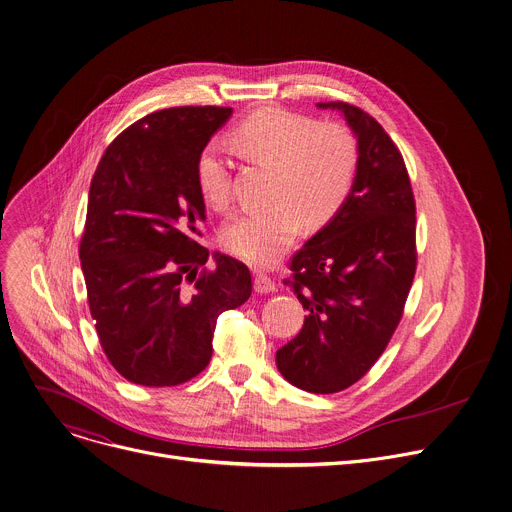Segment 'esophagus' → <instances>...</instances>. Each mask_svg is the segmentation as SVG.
<instances>
[{
	"instance_id": "esophagus-1",
	"label": "esophagus",
	"mask_w": 512,
	"mask_h": 512,
	"mask_svg": "<svg viewBox=\"0 0 512 512\" xmlns=\"http://www.w3.org/2000/svg\"><path fill=\"white\" fill-rule=\"evenodd\" d=\"M253 287L257 294H271V291H275V281L265 273H255Z\"/></svg>"
}]
</instances>
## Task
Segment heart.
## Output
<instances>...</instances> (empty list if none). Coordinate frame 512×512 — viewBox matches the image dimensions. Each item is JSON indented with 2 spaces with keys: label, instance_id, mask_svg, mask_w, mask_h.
Wrapping results in <instances>:
<instances>
[{
  "label": "heart",
  "instance_id": "b5f03b06",
  "mask_svg": "<svg viewBox=\"0 0 512 512\" xmlns=\"http://www.w3.org/2000/svg\"><path fill=\"white\" fill-rule=\"evenodd\" d=\"M233 141L241 156L273 168L269 200L275 204L233 216L221 239L237 259L267 267L294 243L302 221L322 227L340 210L356 180L358 141L342 123L271 107L249 115ZM196 182L208 206L229 204V168L218 143L200 152Z\"/></svg>",
  "mask_w": 512,
  "mask_h": 512
}]
</instances>
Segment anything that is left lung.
<instances>
[{"label": "left lung", "instance_id": "obj_1", "mask_svg": "<svg viewBox=\"0 0 512 512\" xmlns=\"http://www.w3.org/2000/svg\"><path fill=\"white\" fill-rule=\"evenodd\" d=\"M358 141V172L340 210L291 259L285 279L308 316L275 352L285 381L308 393L354 385L389 344L415 275V200L405 162L385 129L336 101Z\"/></svg>", "mask_w": 512, "mask_h": 512}]
</instances>
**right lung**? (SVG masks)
I'll list each match as a JSON object with an SVG mask.
<instances>
[{
	"label": "right lung",
	"mask_w": 512,
	"mask_h": 512,
	"mask_svg": "<svg viewBox=\"0 0 512 512\" xmlns=\"http://www.w3.org/2000/svg\"><path fill=\"white\" fill-rule=\"evenodd\" d=\"M231 107H172L129 125L89 190L81 265L101 346L127 381L174 387L212 356L223 312L251 296L241 261L196 243L206 221L196 162Z\"/></svg>",
	"instance_id": "right-lung-1"
}]
</instances>
